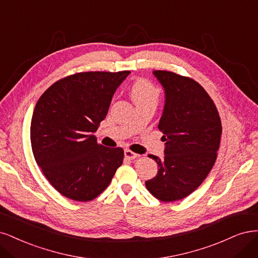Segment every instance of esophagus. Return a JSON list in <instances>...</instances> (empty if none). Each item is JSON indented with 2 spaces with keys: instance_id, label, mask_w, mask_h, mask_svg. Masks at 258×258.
Returning a JSON list of instances; mask_svg holds the SVG:
<instances>
[{
  "instance_id": "1",
  "label": "esophagus",
  "mask_w": 258,
  "mask_h": 258,
  "mask_svg": "<svg viewBox=\"0 0 258 258\" xmlns=\"http://www.w3.org/2000/svg\"><path fill=\"white\" fill-rule=\"evenodd\" d=\"M124 156H125L127 160H135L136 157L138 156V154L134 153V152L131 151V150H125V151H124Z\"/></svg>"
}]
</instances>
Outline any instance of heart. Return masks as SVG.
Wrapping results in <instances>:
<instances>
[{
	"mask_svg": "<svg viewBox=\"0 0 258 258\" xmlns=\"http://www.w3.org/2000/svg\"><path fill=\"white\" fill-rule=\"evenodd\" d=\"M131 96L136 105L154 103L160 96V90L151 81L147 79H137L131 88Z\"/></svg>",
	"mask_w": 258,
	"mask_h": 258,
	"instance_id": "b5f03b06",
	"label": "heart"
}]
</instances>
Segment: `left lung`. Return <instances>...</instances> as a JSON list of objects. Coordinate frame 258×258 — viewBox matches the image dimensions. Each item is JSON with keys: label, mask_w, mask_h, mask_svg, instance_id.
Returning a JSON list of instances; mask_svg holds the SVG:
<instances>
[{"label": "left lung", "mask_w": 258, "mask_h": 258, "mask_svg": "<svg viewBox=\"0 0 258 258\" xmlns=\"http://www.w3.org/2000/svg\"><path fill=\"white\" fill-rule=\"evenodd\" d=\"M153 75L165 91L159 123L165 156L149 155L159 170L146 186L157 199L170 203L193 193L207 178L217 160L222 124L217 107L198 82L167 71Z\"/></svg>", "instance_id": "left-lung-1"}]
</instances>
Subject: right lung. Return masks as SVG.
I'll return each instance as SVG.
<instances>
[{"label":"right lung","instance_id":"add662e5","mask_svg":"<svg viewBox=\"0 0 258 258\" xmlns=\"http://www.w3.org/2000/svg\"><path fill=\"white\" fill-rule=\"evenodd\" d=\"M130 73L74 74L54 82L36 103L31 121L32 151L47 180L63 196L92 201L122 165L123 149L98 145L94 133Z\"/></svg>","mask_w":258,"mask_h":258}]
</instances>
